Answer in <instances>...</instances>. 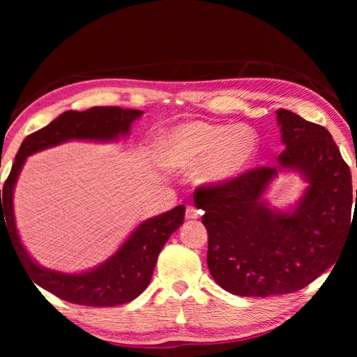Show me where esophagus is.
I'll return each instance as SVG.
<instances>
[{"mask_svg": "<svg viewBox=\"0 0 357 357\" xmlns=\"http://www.w3.org/2000/svg\"><path fill=\"white\" fill-rule=\"evenodd\" d=\"M201 216V211L193 207V206H188L187 210H185V218L187 219H198Z\"/></svg>", "mask_w": 357, "mask_h": 357, "instance_id": "1", "label": "esophagus"}]
</instances>
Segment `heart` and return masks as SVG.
Masks as SVG:
<instances>
[{
	"label": "heart",
	"mask_w": 357,
	"mask_h": 357,
	"mask_svg": "<svg viewBox=\"0 0 357 357\" xmlns=\"http://www.w3.org/2000/svg\"><path fill=\"white\" fill-rule=\"evenodd\" d=\"M261 153L253 127L188 121L162 133L158 156L165 167L187 170L202 164L196 179L204 185L231 183L252 169Z\"/></svg>",
	"instance_id": "b5f03b06"
}]
</instances>
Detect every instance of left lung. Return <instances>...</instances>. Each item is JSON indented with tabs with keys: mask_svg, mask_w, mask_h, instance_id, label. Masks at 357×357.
I'll return each mask as SVG.
<instances>
[{
	"mask_svg": "<svg viewBox=\"0 0 357 357\" xmlns=\"http://www.w3.org/2000/svg\"><path fill=\"white\" fill-rule=\"evenodd\" d=\"M276 115L285 146L278 165L198 187L193 196L204 210L211 276L238 296L267 298L307 287L336 262L354 219L350 167L330 132L290 110ZM279 169L298 171L307 183L287 212L270 209L263 199Z\"/></svg>",
	"mask_w": 357,
	"mask_h": 357,
	"instance_id": "1",
	"label": "left lung"
}]
</instances>
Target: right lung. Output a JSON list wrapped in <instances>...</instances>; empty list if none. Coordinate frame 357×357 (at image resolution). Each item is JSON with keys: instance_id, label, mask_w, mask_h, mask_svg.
Here are the masks:
<instances>
[{"instance_id": "right-lung-1", "label": "right lung", "mask_w": 357, "mask_h": 357, "mask_svg": "<svg viewBox=\"0 0 357 357\" xmlns=\"http://www.w3.org/2000/svg\"><path fill=\"white\" fill-rule=\"evenodd\" d=\"M141 115V110L121 107H92L84 112L61 113L49 126L22 141L10 174L0 190V236L4 230L33 282L59 299L78 305L115 307L138 298L150 284L165 242L184 222L185 207L178 206L141 222L107 261L89 271L70 275L41 267L21 244L13 215V190L20 172L27 156L58 144L72 139L116 141L119 136L130 133L132 123Z\"/></svg>"}]
</instances>
